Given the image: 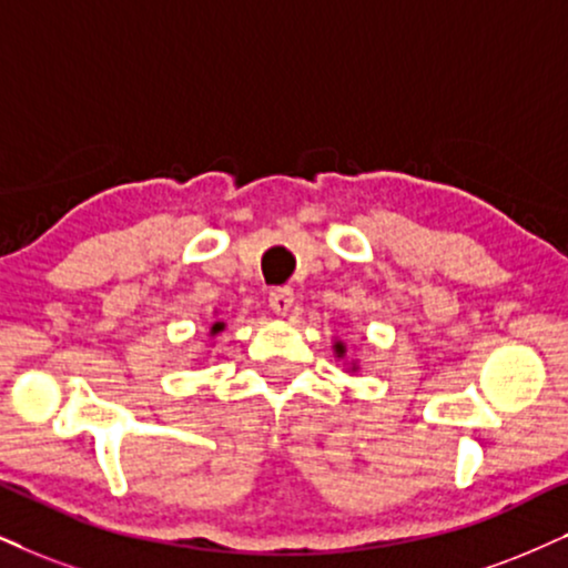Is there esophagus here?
<instances>
[{
    "instance_id": "obj_1",
    "label": "esophagus",
    "mask_w": 568,
    "mask_h": 568,
    "mask_svg": "<svg viewBox=\"0 0 568 568\" xmlns=\"http://www.w3.org/2000/svg\"><path fill=\"white\" fill-rule=\"evenodd\" d=\"M292 303H295V292H292L290 286H276V290H271L268 305L276 316H286V313L292 311Z\"/></svg>"
}]
</instances>
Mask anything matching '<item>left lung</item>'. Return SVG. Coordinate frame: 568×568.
<instances>
[{
	"label": "left lung",
	"mask_w": 568,
	"mask_h": 568,
	"mask_svg": "<svg viewBox=\"0 0 568 568\" xmlns=\"http://www.w3.org/2000/svg\"><path fill=\"white\" fill-rule=\"evenodd\" d=\"M334 355H337V358H345V353H347V349H345V342H334ZM349 371H358V366H355V363H349Z\"/></svg>",
	"instance_id": "obj_1"
}]
</instances>
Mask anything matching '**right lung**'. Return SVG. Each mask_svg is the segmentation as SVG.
I'll list each match as a JSON object with an SVG mask.
<instances>
[{
  "instance_id": "obj_1",
  "label": "right lung",
  "mask_w": 568,
  "mask_h": 568,
  "mask_svg": "<svg viewBox=\"0 0 568 568\" xmlns=\"http://www.w3.org/2000/svg\"><path fill=\"white\" fill-rule=\"evenodd\" d=\"M223 328H226V324H223V321H215V324L210 326V337H215V334H221Z\"/></svg>"
}]
</instances>
